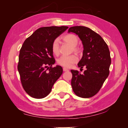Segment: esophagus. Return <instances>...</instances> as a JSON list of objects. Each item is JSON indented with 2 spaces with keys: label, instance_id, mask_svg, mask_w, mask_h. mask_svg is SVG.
Returning <instances> with one entry per match:
<instances>
[{
  "label": "esophagus",
  "instance_id": "1",
  "mask_svg": "<svg viewBox=\"0 0 128 128\" xmlns=\"http://www.w3.org/2000/svg\"><path fill=\"white\" fill-rule=\"evenodd\" d=\"M63 70L64 72H68L69 71V69L68 68H67L64 67V68H63Z\"/></svg>",
  "mask_w": 128,
  "mask_h": 128
}]
</instances>
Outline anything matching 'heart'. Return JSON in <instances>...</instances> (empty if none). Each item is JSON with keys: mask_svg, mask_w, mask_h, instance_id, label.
I'll use <instances>...</instances> for the list:
<instances>
[{"mask_svg": "<svg viewBox=\"0 0 128 128\" xmlns=\"http://www.w3.org/2000/svg\"><path fill=\"white\" fill-rule=\"evenodd\" d=\"M62 40L67 43L70 45L72 47V51L78 53L80 52V48L77 46L78 43V38L74 34H69L64 36L62 38ZM51 50L53 54L58 56L60 52L59 42L58 40H55L51 45ZM78 61V58L75 55L62 56L57 60V62L61 66L66 68H70L74 64Z\"/></svg>", "mask_w": 128, "mask_h": 128, "instance_id": "1", "label": "heart"}]
</instances>
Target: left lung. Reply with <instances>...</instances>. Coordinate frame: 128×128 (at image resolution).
Returning <instances> with one entry per match:
<instances>
[{"label": "left lung", "mask_w": 128, "mask_h": 128, "mask_svg": "<svg viewBox=\"0 0 128 128\" xmlns=\"http://www.w3.org/2000/svg\"><path fill=\"white\" fill-rule=\"evenodd\" d=\"M71 32L78 35L83 45V56L78 66L80 69L84 66L86 68L83 74L71 70L72 86L76 96L90 98L97 94L109 75L110 50L102 38L88 27L72 26L68 30L69 33Z\"/></svg>", "instance_id": "obj_1"}]
</instances>
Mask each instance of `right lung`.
Masks as SVG:
<instances>
[{"instance_id":"add662e5","label":"right lung","mask_w":128,"mask_h":128,"mask_svg":"<svg viewBox=\"0 0 128 128\" xmlns=\"http://www.w3.org/2000/svg\"><path fill=\"white\" fill-rule=\"evenodd\" d=\"M68 28L67 26L42 27L23 44L19 54L18 69L22 86L32 97L45 98L62 74V68L60 66L52 67L56 61L51 45Z\"/></svg>"}]
</instances>
